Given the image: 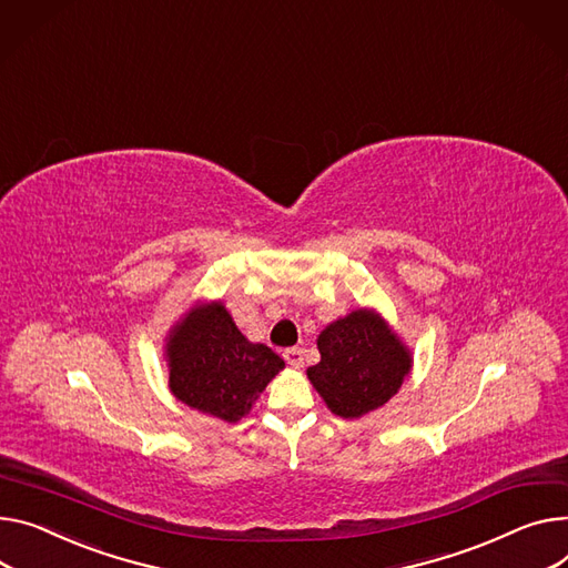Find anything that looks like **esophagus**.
Masks as SVG:
<instances>
[{
  "instance_id": "obj_1",
  "label": "esophagus",
  "mask_w": 568,
  "mask_h": 568,
  "mask_svg": "<svg viewBox=\"0 0 568 568\" xmlns=\"http://www.w3.org/2000/svg\"><path fill=\"white\" fill-rule=\"evenodd\" d=\"M283 358H285L287 365L301 367V365H304V349H301V347H290V349L283 352Z\"/></svg>"
}]
</instances>
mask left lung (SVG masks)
Here are the masks:
<instances>
[{"label":"left lung","instance_id":"8db88e82","mask_svg":"<svg viewBox=\"0 0 568 568\" xmlns=\"http://www.w3.org/2000/svg\"><path fill=\"white\" fill-rule=\"evenodd\" d=\"M317 347L322 358L308 367V379L339 418H361L384 406L410 367L399 339L369 311L326 326Z\"/></svg>","mask_w":568,"mask_h":568}]
</instances>
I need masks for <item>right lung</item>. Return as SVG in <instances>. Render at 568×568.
Segmentation results:
<instances>
[{"instance_id":"add662e5","label":"right lung","mask_w":568,"mask_h":568,"mask_svg":"<svg viewBox=\"0 0 568 568\" xmlns=\"http://www.w3.org/2000/svg\"><path fill=\"white\" fill-rule=\"evenodd\" d=\"M171 390L201 413L235 423L264 390L283 358L267 345H253L221 304L189 315L169 343Z\"/></svg>"}]
</instances>
